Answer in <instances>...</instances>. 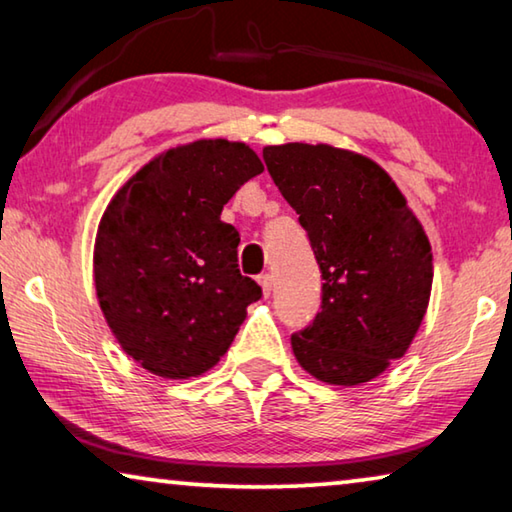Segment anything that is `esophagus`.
<instances>
[{"label": "esophagus", "instance_id": "1", "mask_svg": "<svg viewBox=\"0 0 512 512\" xmlns=\"http://www.w3.org/2000/svg\"><path fill=\"white\" fill-rule=\"evenodd\" d=\"M259 284H262L264 296H271V291H273V275H268V273L259 275Z\"/></svg>", "mask_w": 512, "mask_h": 512}]
</instances>
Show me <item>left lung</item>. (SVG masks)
<instances>
[{
    "mask_svg": "<svg viewBox=\"0 0 512 512\" xmlns=\"http://www.w3.org/2000/svg\"><path fill=\"white\" fill-rule=\"evenodd\" d=\"M266 169L307 232L323 277L320 311L291 348L336 386L375 379L404 357L429 305L433 264L420 221L388 173L327 144L264 149Z\"/></svg>",
    "mask_w": 512,
    "mask_h": 512,
    "instance_id": "obj_1",
    "label": "left lung"
}]
</instances>
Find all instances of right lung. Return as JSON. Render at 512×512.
Segmentation results:
<instances>
[{
  "instance_id": "add662e5",
  "label": "right lung",
  "mask_w": 512,
  "mask_h": 512,
  "mask_svg": "<svg viewBox=\"0 0 512 512\" xmlns=\"http://www.w3.org/2000/svg\"><path fill=\"white\" fill-rule=\"evenodd\" d=\"M264 171L241 142L201 140L146 164L112 198L94 246L103 316L153 375L210 370L235 341L262 287L239 273L223 205Z\"/></svg>"
}]
</instances>
